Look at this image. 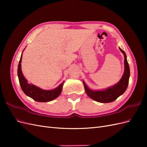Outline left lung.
I'll use <instances>...</instances> for the list:
<instances>
[{
	"instance_id": "left-lung-1",
	"label": "left lung",
	"mask_w": 147,
	"mask_h": 147,
	"mask_svg": "<svg viewBox=\"0 0 147 147\" xmlns=\"http://www.w3.org/2000/svg\"><path fill=\"white\" fill-rule=\"evenodd\" d=\"M119 49L122 52L124 57V72L121 78L113 86H110L102 90H92L89 88L83 80L86 93L91 99L97 102H101V103H109L116 100L126 90L130 77V69L125 52L120 48H119Z\"/></svg>"
}]
</instances>
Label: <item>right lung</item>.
<instances>
[{
    "instance_id": "1",
    "label": "right lung",
    "mask_w": 147,
    "mask_h": 147,
    "mask_svg": "<svg viewBox=\"0 0 147 147\" xmlns=\"http://www.w3.org/2000/svg\"><path fill=\"white\" fill-rule=\"evenodd\" d=\"M22 56H23V53L21 54L18 67V77L21 88L24 94L34 100L40 102L51 101L57 98L62 92L64 82L61 83L57 88L51 90H43L33 84L28 83V80L24 77L21 70Z\"/></svg>"
}]
</instances>
